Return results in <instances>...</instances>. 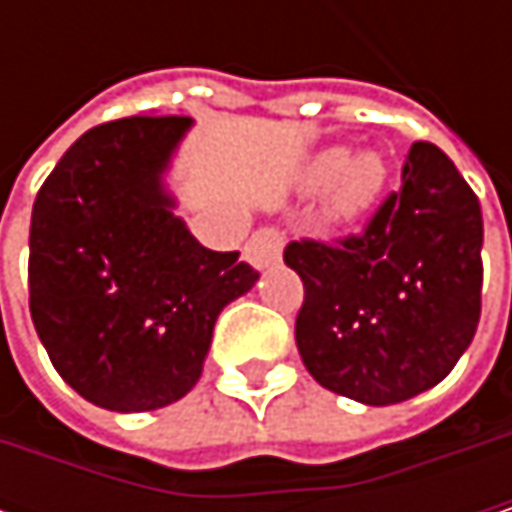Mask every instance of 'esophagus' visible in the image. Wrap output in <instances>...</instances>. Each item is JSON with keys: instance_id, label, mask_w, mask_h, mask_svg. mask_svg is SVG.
<instances>
[{"instance_id": "esophagus-1", "label": "esophagus", "mask_w": 512, "mask_h": 512, "mask_svg": "<svg viewBox=\"0 0 512 512\" xmlns=\"http://www.w3.org/2000/svg\"><path fill=\"white\" fill-rule=\"evenodd\" d=\"M284 249V234L275 228H260L252 234V240L246 243V257L255 269H266L272 263H278Z\"/></svg>"}]
</instances>
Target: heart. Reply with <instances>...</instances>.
Here are the masks:
<instances>
[{
  "mask_svg": "<svg viewBox=\"0 0 512 512\" xmlns=\"http://www.w3.org/2000/svg\"><path fill=\"white\" fill-rule=\"evenodd\" d=\"M308 180L311 183L329 180L326 213L335 222H350L373 204L385 180V165L376 154H358L347 159L344 151H326L311 162Z\"/></svg>",
  "mask_w": 512,
  "mask_h": 512,
  "instance_id": "b5f03b06",
  "label": "heart"
}]
</instances>
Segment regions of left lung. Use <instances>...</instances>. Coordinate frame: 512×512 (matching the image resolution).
I'll list each match as a JSON object with an SVG mask.
<instances>
[{"label":"left lung","instance_id":"8db88e82","mask_svg":"<svg viewBox=\"0 0 512 512\" xmlns=\"http://www.w3.org/2000/svg\"><path fill=\"white\" fill-rule=\"evenodd\" d=\"M480 246L477 195L445 151L415 142L361 234L284 249L305 284L296 347L308 373L364 406L439 385L477 332Z\"/></svg>","mask_w":512,"mask_h":512}]
</instances>
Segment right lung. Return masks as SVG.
<instances>
[{
    "instance_id": "obj_1",
    "label": "right lung",
    "mask_w": 512,
    "mask_h": 512,
    "mask_svg": "<svg viewBox=\"0 0 512 512\" xmlns=\"http://www.w3.org/2000/svg\"><path fill=\"white\" fill-rule=\"evenodd\" d=\"M192 118L136 115L79 136L29 231V311L58 376L112 412L162 409L201 379L216 317L255 287L174 216L162 174Z\"/></svg>"
}]
</instances>
